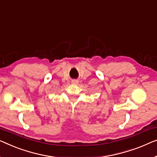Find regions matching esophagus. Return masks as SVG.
I'll list each match as a JSON object with an SVG mask.
<instances>
[{
    "label": "esophagus",
    "mask_w": 157,
    "mask_h": 157,
    "mask_svg": "<svg viewBox=\"0 0 157 157\" xmlns=\"http://www.w3.org/2000/svg\"><path fill=\"white\" fill-rule=\"evenodd\" d=\"M72 83L74 84V85H76V84L78 83V80H76V79H74V80L72 81Z\"/></svg>",
    "instance_id": "obj_1"
}]
</instances>
